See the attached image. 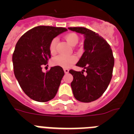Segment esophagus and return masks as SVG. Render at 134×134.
I'll return each instance as SVG.
<instances>
[{
    "label": "esophagus",
    "instance_id": "esophagus-1",
    "mask_svg": "<svg viewBox=\"0 0 134 134\" xmlns=\"http://www.w3.org/2000/svg\"><path fill=\"white\" fill-rule=\"evenodd\" d=\"M64 72L66 73V74H67V73L69 72V69H68V68H64Z\"/></svg>",
    "mask_w": 134,
    "mask_h": 134
}]
</instances>
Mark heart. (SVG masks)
Wrapping results in <instances>:
<instances>
[{"mask_svg": "<svg viewBox=\"0 0 134 134\" xmlns=\"http://www.w3.org/2000/svg\"><path fill=\"white\" fill-rule=\"evenodd\" d=\"M65 40L71 46H75L79 42V36L76 34L70 33L65 36ZM58 39L54 38L50 41L49 46V49L51 54H55L56 53V44ZM77 61V57L74 55H59L52 59V63L54 66H58L62 68H70Z\"/></svg>", "mask_w": 134, "mask_h": 134, "instance_id": "b5f03b06", "label": "heart"}]
</instances>
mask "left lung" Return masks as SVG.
Returning <instances> with one entry per match:
<instances>
[{"label": "left lung", "instance_id": "8db88e82", "mask_svg": "<svg viewBox=\"0 0 134 134\" xmlns=\"http://www.w3.org/2000/svg\"><path fill=\"white\" fill-rule=\"evenodd\" d=\"M85 35L84 49L76 66L81 72L70 70L73 76L71 87L76 100L90 103L100 97L108 87L112 78L114 58L112 49L103 37L85 27H68ZM85 71L86 75L83 74Z\"/></svg>", "mask_w": 134, "mask_h": 134}]
</instances>
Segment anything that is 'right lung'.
I'll return each instance as SVG.
<instances>
[{"instance_id": "1", "label": "right lung", "mask_w": 134, "mask_h": 134, "mask_svg": "<svg viewBox=\"0 0 134 134\" xmlns=\"http://www.w3.org/2000/svg\"><path fill=\"white\" fill-rule=\"evenodd\" d=\"M67 31L64 27L38 26L27 31L16 43L13 54L14 74L21 88L29 98L47 102L56 94L64 72L54 66L46 73L42 66L51 58L50 41Z\"/></svg>"}]
</instances>
